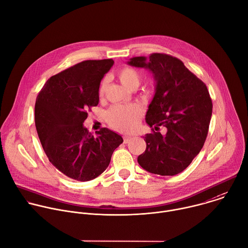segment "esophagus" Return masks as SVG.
<instances>
[{
	"label": "esophagus",
	"instance_id": "esophagus-1",
	"mask_svg": "<svg viewBox=\"0 0 248 248\" xmlns=\"http://www.w3.org/2000/svg\"><path fill=\"white\" fill-rule=\"evenodd\" d=\"M132 138V136H128V135H125L124 136V143H128L130 141V139Z\"/></svg>",
	"mask_w": 248,
	"mask_h": 248
}]
</instances>
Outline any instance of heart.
Here are the masks:
<instances>
[{
	"label": "heart",
	"instance_id": "b5f03b06",
	"mask_svg": "<svg viewBox=\"0 0 248 248\" xmlns=\"http://www.w3.org/2000/svg\"><path fill=\"white\" fill-rule=\"evenodd\" d=\"M118 78L122 84L128 90L132 88H138L141 76L140 74L131 67H125L118 73ZM107 87V78H103L99 87V95L103 96ZM141 109L137 105H116L113 106L107 113L108 122L112 127L120 131H130L132 130L140 117Z\"/></svg>",
	"mask_w": 248,
	"mask_h": 248
}]
</instances>
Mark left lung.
<instances>
[{
    "mask_svg": "<svg viewBox=\"0 0 248 248\" xmlns=\"http://www.w3.org/2000/svg\"><path fill=\"white\" fill-rule=\"evenodd\" d=\"M128 65L148 70L155 79V94L146 124L155 130L143 136L147 146L137 157L150 173L173 176L185 170L202 150L209 127L212 102L206 86L184 63L168 54L135 56Z\"/></svg>",
    "mask_w": 248,
    "mask_h": 248,
    "instance_id": "8db88e82",
    "label": "left lung"
}]
</instances>
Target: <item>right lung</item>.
<instances>
[{
	"label": "right lung",
	"mask_w": 248,
	"mask_h": 248,
	"mask_svg": "<svg viewBox=\"0 0 248 248\" xmlns=\"http://www.w3.org/2000/svg\"><path fill=\"white\" fill-rule=\"evenodd\" d=\"M113 59L87 60L50 77L35 104V124L43 149L53 167L78 181H90L108 168L123 137L108 129L88 131V110L99 102L101 79Z\"/></svg>",
	"instance_id": "obj_1"
}]
</instances>
